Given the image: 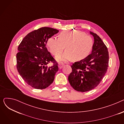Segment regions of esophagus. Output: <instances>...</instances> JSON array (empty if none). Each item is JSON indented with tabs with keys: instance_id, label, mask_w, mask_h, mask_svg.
<instances>
[{
	"instance_id": "esophagus-1",
	"label": "esophagus",
	"mask_w": 124,
	"mask_h": 124,
	"mask_svg": "<svg viewBox=\"0 0 124 124\" xmlns=\"http://www.w3.org/2000/svg\"><path fill=\"white\" fill-rule=\"evenodd\" d=\"M64 65V63H59L58 65V67L59 69H61Z\"/></svg>"
}]
</instances>
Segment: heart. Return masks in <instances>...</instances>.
<instances>
[{
	"label": "heart",
	"instance_id": "1",
	"mask_svg": "<svg viewBox=\"0 0 124 124\" xmlns=\"http://www.w3.org/2000/svg\"><path fill=\"white\" fill-rule=\"evenodd\" d=\"M47 44L51 53L54 56L60 55L66 48L62 55L56 57L60 61L71 59L75 61L83 59L89 55L93 44L92 37L77 30L62 31L58 35V39L51 37Z\"/></svg>",
	"mask_w": 124,
	"mask_h": 124
}]
</instances>
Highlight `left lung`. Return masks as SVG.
<instances>
[{
  "label": "left lung",
  "mask_w": 124,
  "mask_h": 124,
  "mask_svg": "<svg viewBox=\"0 0 124 124\" xmlns=\"http://www.w3.org/2000/svg\"><path fill=\"white\" fill-rule=\"evenodd\" d=\"M94 38L92 53L71 65L72 72L68 81L75 90L80 92L89 91L100 83L108 66V48L101 38L90 31Z\"/></svg>",
  "instance_id": "1"
}]
</instances>
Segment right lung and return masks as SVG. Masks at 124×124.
<instances>
[{
  "label": "right lung",
  "mask_w": 124,
  "mask_h": 124,
  "mask_svg": "<svg viewBox=\"0 0 124 124\" xmlns=\"http://www.w3.org/2000/svg\"><path fill=\"white\" fill-rule=\"evenodd\" d=\"M58 32L53 28H41L29 33L18 46L16 68L23 79L32 87L45 89L54 80L58 63L46 46L48 39ZM51 62L54 65L47 67Z\"/></svg>",
  "instance_id": "right-lung-1"
}]
</instances>
